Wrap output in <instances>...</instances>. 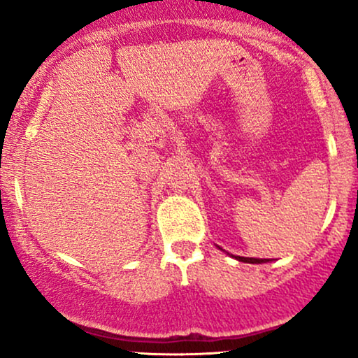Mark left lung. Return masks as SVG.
<instances>
[{
  "label": "left lung",
  "instance_id": "left-lung-1",
  "mask_svg": "<svg viewBox=\"0 0 358 358\" xmlns=\"http://www.w3.org/2000/svg\"><path fill=\"white\" fill-rule=\"evenodd\" d=\"M219 248H220L222 250H225L224 245H219ZM225 252H229V250H225ZM229 254H231L232 257L239 259V261H242V262H252V264H261V262L269 261V259L261 257V256H256V254H254V256H249V254H239V252H229Z\"/></svg>",
  "mask_w": 358,
  "mask_h": 358
}]
</instances>
